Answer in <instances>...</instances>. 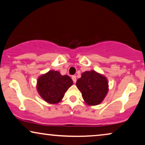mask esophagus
Returning a JSON list of instances; mask_svg holds the SVG:
<instances>
[{"label": "esophagus", "instance_id": "1", "mask_svg": "<svg viewBox=\"0 0 145 145\" xmlns=\"http://www.w3.org/2000/svg\"><path fill=\"white\" fill-rule=\"evenodd\" d=\"M72 79L73 82H74V83L76 82V76H75V75H72Z\"/></svg>", "mask_w": 145, "mask_h": 145}]
</instances>
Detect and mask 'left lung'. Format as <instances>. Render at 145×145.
I'll list each match as a JSON object with an SVG mask.
<instances>
[{
  "label": "left lung",
  "instance_id": "1",
  "mask_svg": "<svg viewBox=\"0 0 145 145\" xmlns=\"http://www.w3.org/2000/svg\"><path fill=\"white\" fill-rule=\"evenodd\" d=\"M76 86L89 106L100 104L108 92V82L104 75L95 71H86L76 81Z\"/></svg>",
  "mask_w": 145,
  "mask_h": 145
}]
</instances>
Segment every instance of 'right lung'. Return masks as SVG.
<instances>
[{
  "label": "right lung",
  "mask_w": 145,
  "mask_h": 145,
  "mask_svg": "<svg viewBox=\"0 0 145 145\" xmlns=\"http://www.w3.org/2000/svg\"><path fill=\"white\" fill-rule=\"evenodd\" d=\"M72 84V80L68 75L63 76L58 71H49L37 79V90L45 102L55 104L61 102Z\"/></svg>",
  "instance_id": "right-lung-1"
}]
</instances>
